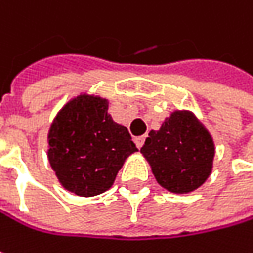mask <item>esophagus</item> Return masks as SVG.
<instances>
[{"instance_id": "esophagus-1", "label": "esophagus", "mask_w": 253, "mask_h": 253, "mask_svg": "<svg viewBox=\"0 0 253 253\" xmlns=\"http://www.w3.org/2000/svg\"><path fill=\"white\" fill-rule=\"evenodd\" d=\"M144 141H145V135L135 136V138H134V142H135L136 148H141V147H142V144H144Z\"/></svg>"}]
</instances>
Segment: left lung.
Wrapping results in <instances>:
<instances>
[{"label":"left lung","mask_w":253,"mask_h":253,"mask_svg":"<svg viewBox=\"0 0 253 253\" xmlns=\"http://www.w3.org/2000/svg\"><path fill=\"white\" fill-rule=\"evenodd\" d=\"M214 141L191 111L175 109L158 131L151 129L141 154L157 183L175 194L197 190L213 170Z\"/></svg>","instance_id":"1"}]
</instances>
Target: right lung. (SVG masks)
I'll return each instance as SVG.
<instances>
[{
    "mask_svg": "<svg viewBox=\"0 0 253 253\" xmlns=\"http://www.w3.org/2000/svg\"><path fill=\"white\" fill-rule=\"evenodd\" d=\"M109 102L82 92L66 102L47 134V158L62 187L93 197L112 187L118 171L138 151L126 126L108 114Z\"/></svg>",
    "mask_w": 253,
    "mask_h": 253,
    "instance_id": "obj_1",
    "label": "right lung"
}]
</instances>
